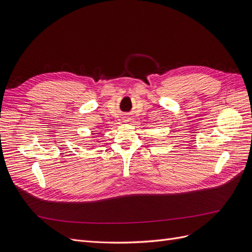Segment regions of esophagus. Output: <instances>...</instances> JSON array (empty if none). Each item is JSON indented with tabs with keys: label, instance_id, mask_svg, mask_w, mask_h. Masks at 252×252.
<instances>
[{
	"label": "esophagus",
	"instance_id": "esophagus-1",
	"mask_svg": "<svg viewBox=\"0 0 252 252\" xmlns=\"http://www.w3.org/2000/svg\"><path fill=\"white\" fill-rule=\"evenodd\" d=\"M128 121H129V120H126V122H128Z\"/></svg>",
	"mask_w": 252,
	"mask_h": 252
}]
</instances>
